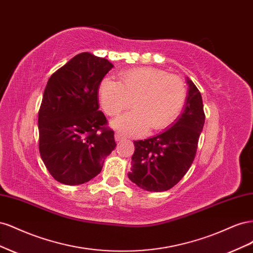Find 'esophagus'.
Returning a JSON list of instances; mask_svg holds the SVG:
<instances>
[{
  "label": "esophagus",
  "mask_w": 253,
  "mask_h": 253,
  "mask_svg": "<svg viewBox=\"0 0 253 253\" xmlns=\"http://www.w3.org/2000/svg\"><path fill=\"white\" fill-rule=\"evenodd\" d=\"M124 138H125V137H124V135H122L121 133H119V132L115 133V140H116V141H120V140H122Z\"/></svg>",
  "instance_id": "esophagus-1"
}]
</instances>
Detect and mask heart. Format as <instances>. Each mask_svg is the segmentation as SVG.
Here are the masks:
<instances>
[{"mask_svg":"<svg viewBox=\"0 0 253 253\" xmlns=\"http://www.w3.org/2000/svg\"><path fill=\"white\" fill-rule=\"evenodd\" d=\"M121 81L104 78L99 86V100L104 113L118 116L112 126L126 135H140L149 127L160 131L179 117L187 101V87L176 75L156 67H138L124 71ZM134 103H132V101Z\"/></svg>","mask_w":253,"mask_h":253,"instance_id":"obj_1","label":"heart"}]
</instances>
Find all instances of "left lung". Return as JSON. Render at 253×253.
<instances>
[{
    "label": "left lung",
    "instance_id": "obj_1",
    "mask_svg": "<svg viewBox=\"0 0 253 253\" xmlns=\"http://www.w3.org/2000/svg\"><path fill=\"white\" fill-rule=\"evenodd\" d=\"M182 114L162 134L135 140L131 172L127 176L139 188L163 192L173 188L190 169L205 124L201 91L190 79Z\"/></svg>",
    "mask_w": 253,
    "mask_h": 253
}]
</instances>
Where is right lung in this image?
<instances>
[{"mask_svg": "<svg viewBox=\"0 0 253 253\" xmlns=\"http://www.w3.org/2000/svg\"><path fill=\"white\" fill-rule=\"evenodd\" d=\"M113 66L104 58L81 52L53 73L44 89L39 151L50 175L64 185L94 178L116 147L98 104V87Z\"/></svg>", "mask_w": 253, "mask_h": 253, "instance_id": "right-lung-1", "label": "right lung"}]
</instances>
